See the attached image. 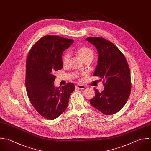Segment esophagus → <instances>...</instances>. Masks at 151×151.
I'll return each instance as SVG.
<instances>
[{"label":"esophagus","instance_id":"34e87169","mask_svg":"<svg viewBox=\"0 0 151 151\" xmlns=\"http://www.w3.org/2000/svg\"><path fill=\"white\" fill-rule=\"evenodd\" d=\"M75 87H76V88L79 89H84L86 88L85 86V85H76L75 86Z\"/></svg>","mask_w":151,"mask_h":151}]
</instances>
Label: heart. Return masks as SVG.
<instances>
[{"label":"heart","mask_w":151,"mask_h":151,"mask_svg":"<svg viewBox=\"0 0 151 151\" xmlns=\"http://www.w3.org/2000/svg\"><path fill=\"white\" fill-rule=\"evenodd\" d=\"M77 54L79 56V57L84 61L89 58H93V53L92 50L86 46H81L76 50ZM70 59V53L69 52H66L64 53L62 57V62L63 66H66L68 65L69 60ZM79 81L82 82L83 79L82 78H78Z\"/></svg>","instance_id":"obj_1"}]
</instances>
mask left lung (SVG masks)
I'll use <instances>...</instances> for the list:
<instances>
[{
  "instance_id": "obj_1",
  "label": "left lung",
  "mask_w": 151,
  "mask_h": 151,
  "mask_svg": "<svg viewBox=\"0 0 151 151\" xmlns=\"http://www.w3.org/2000/svg\"><path fill=\"white\" fill-rule=\"evenodd\" d=\"M98 52V65L94 76L101 78L105 86L90 100L91 104L105 115L119 111L126 104L131 90V72L127 59L121 51L110 41L100 37H89Z\"/></svg>"
}]
</instances>
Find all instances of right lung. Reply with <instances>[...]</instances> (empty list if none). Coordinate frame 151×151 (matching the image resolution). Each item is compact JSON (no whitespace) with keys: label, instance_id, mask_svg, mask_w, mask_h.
<instances>
[{"label":"right lung","instance_id":"1","mask_svg":"<svg viewBox=\"0 0 151 151\" xmlns=\"http://www.w3.org/2000/svg\"><path fill=\"white\" fill-rule=\"evenodd\" d=\"M73 43L71 39L45 36L34 44L26 58L25 85L28 98L36 111L49 120L65 111L75 89V85L70 82L55 88L53 75L62 69V53Z\"/></svg>","mask_w":151,"mask_h":151}]
</instances>
